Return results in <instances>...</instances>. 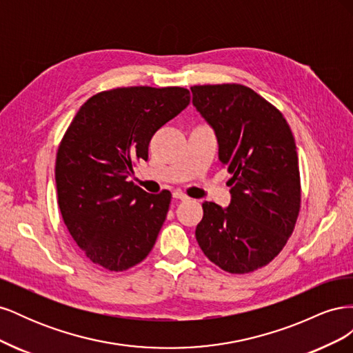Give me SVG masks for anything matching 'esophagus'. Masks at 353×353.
<instances>
[{
	"instance_id": "1",
	"label": "esophagus",
	"mask_w": 353,
	"mask_h": 353,
	"mask_svg": "<svg viewBox=\"0 0 353 353\" xmlns=\"http://www.w3.org/2000/svg\"><path fill=\"white\" fill-rule=\"evenodd\" d=\"M174 199H176V200H183V201H185V200H188L190 197H188V196H185L184 193H181V191H174Z\"/></svg>"
}]
</instances>
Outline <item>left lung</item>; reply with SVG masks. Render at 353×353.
Listing matches in <instances>:
<instances>
[{
    "label": "left lung",
    "mask_w": 353,
    "mask_h": 353,
    "mask_svg": "<svg viewBox=\"0 0 353 353\" xmlns=\"http://www.w3.org/2000/svg\"><path fill=\"white\" fill-rule=\"evenodd\" d=\"M191 92L215 130L221 163L232 175L227 209L203 203L197 243L221 270L253 272L283 250L301 210L294 137L283 113L244 85H194Z\"/></svg>",
    "instance_id": "obj_1"
}]
</instances>
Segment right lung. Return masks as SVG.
<instances>
[{"label": "right lung", "mask_w": 353, "mask_h": 353, "mask_svg": "<svg viewBox=\"0 0 353 353\" xmlns=\"http://www.w3.org/2000/svg\"><path fill=\"white\" fill-rule=\"evenodd\" d=\"M188 104L181 87H123L92 95L73 117L57 150V197L63 222L92 263L121 272L152 252L172 194H148L126 178L148 159L156 131Z\"/></svg>", "instance_id": "add662e5"}]
</instances>
